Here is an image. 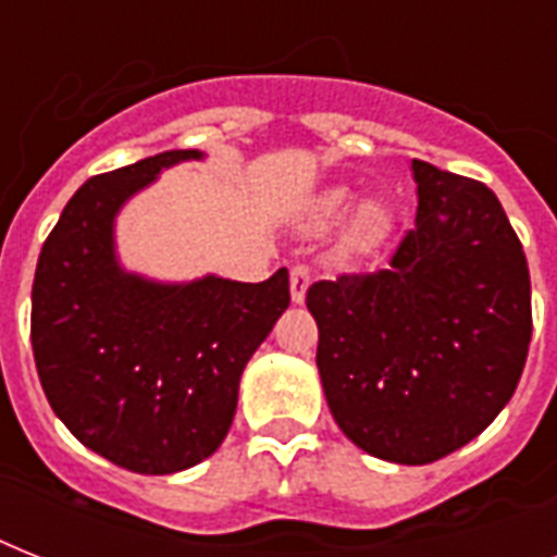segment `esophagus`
Wrapping results in <instances>:
<instances>
[{
  "label": "esophagus",
  "instance_id": "esophagus-1",
  "mask_svg": "<svg viewBox=\"0 0 557 557\" xmlns=\"http://www.w3.org/2000/svg\"><path fill=\"white\" fill-rule=\"evenodd\" d=\"M309 283H312V271H309V265H295V269H292V277H288L292 304H304L306 292H309Z\"/></svg>",
  "mask_w": 557,
  "mask_h": 557
}]
</instances>
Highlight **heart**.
I'll return each mask as SVG.
<instances>
[{
	"mask_svg": "<svg viewBox=\"0 0 557 557\" xmlns=\"http://www.w3.org/2000/svg\"><path fill=\"white\" fill-rule=\"evenodd\" d=\"M352 201V190L344 185L326 187V190L314 199V219L326 225V222H335V219L349 208ZM389 231V210L381 205V201H364L361 208L352 213L347 231H344V243L352 248V251H367L375 243H381Z\"/></svg>",
	"mask_w": 557,
	"mask_h": 557,
	"instance_id": "b5f03b06",
	"label": "heart"
}]
</instances>
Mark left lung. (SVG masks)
Listing matches in <instances>:
<instances>
[{
    "label": "left lung",
    "instance_id": "8db88e82",
    "mask_svg": "<svg viewBox=\"0 0 557 557\" xmlns=\"http://www.w3.org/2000/svg\"><path fill=\"white\" fill-rule=\"evenodd\" d=\"M416 227L387 269L306 292L335 422L372 457L428 466L509 405L532 341L523 245L474 178L410 164Z\"/></svg>",
    "mask_w": 557,
    "mask_h": 557
}]
</instances>
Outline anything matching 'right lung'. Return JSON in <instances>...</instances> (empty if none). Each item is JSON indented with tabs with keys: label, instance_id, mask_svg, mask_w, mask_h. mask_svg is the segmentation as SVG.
<instances>
[{
	"label": "right lung",
	"instance_id": "add662e5",
	"mask_svg": "<svg viewBox=\"0 0 557 557\" xmlns=\"http://www.w3.org/2000/svg\"><path fill=\"white\" fill-rule=\"evenodd\" d=\"M199 159L170 150L89 178L48 234L30 288L48 405L86 448L135 474H176L222 445L245 364L292 300L286 269L262 283H161L121 265V208L161 170Z\"/></svg>",
	"mask_w": 557,
	"mask_h": 557
}]
</instances>
